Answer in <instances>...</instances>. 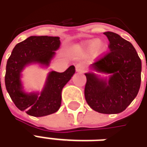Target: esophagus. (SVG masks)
I'll return each instance as SVG.
<instances>
[{
	"label": "esophagus",
	"instance_id": "esophagus-1",
	"mask_svg": "<svg viewBox=\"0 0 147 147\" xmlns=\"http://www.w3.org/2000/svg\"><path fill=\"white\" fill-rule=\"evenodd\" d=\"M84 66H83V64H78L76 66V71L77 72H83V71H84Z\"/></svg>",
	"mask_w": 147,
	"mask_h": 147
}]
</instances>
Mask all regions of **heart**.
<instances>
[{
    "label": "heart",
    "mask_w": 147,
    "mask_h": 147,
    "mask_svg": "<svg viewBox=\"0 0 147 147\" xmlns=\"http://www.w3.org/2000/svg\"><path fill=\"white\" fill-rule=\"evenodd\" d=\"M106 45L104 42L98 40V39H92L90 40L83 45V49L87 53H94L95 56H101L106 50Z\"/></svg>",
    "instance_id": "obj_1"
}]
</instances>
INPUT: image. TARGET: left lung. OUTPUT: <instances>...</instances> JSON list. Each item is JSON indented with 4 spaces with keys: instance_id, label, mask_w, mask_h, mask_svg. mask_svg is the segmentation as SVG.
<instances>
[{
    "instance_id": "left-lung-1",
    "label": "left lung",
    "mask_w": 147,
    "mask_h": 147,
    "mask_svg": "<svg viewBox=\"0 0 147 147\" xmlns=\"http://www.w3.org/2000/svg\"><path fill=\"white\" fill-rule=\"evenodd\" d=\"M109 51L91 65L100 72L111 74L108 82L86 73L84 95L90 108L100 113H120L136 98L141 83V60L131 43L113 32H105Z\"/></svg>"
}]
</instances>
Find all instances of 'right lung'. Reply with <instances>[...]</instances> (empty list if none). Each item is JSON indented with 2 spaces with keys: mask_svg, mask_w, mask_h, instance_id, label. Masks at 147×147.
Instances as JSON below:
<instances>
[{
  "mask_svg": "<svg viewBox=\"0 0 147 147\" xmlns=\"http://www.w3.org/2000/svg\"><path fill=\"white\" fill-rule=\"evenodd\" d=\"M60 44L59 37L30 36L18 43L8 59L5 78L7 91L16 106L30 116L44 117L59 109L62 89L76 69L71 65L61 73L51 71L40 96L38 94H27L22 90L21 71L27 64L34 62L48 65Z\"/></svg>",
  "mask_w": 147,
  "mask_h": 147,
  "instance_id": "obj_1",
  "label": "right lung"
}]
</instances>
